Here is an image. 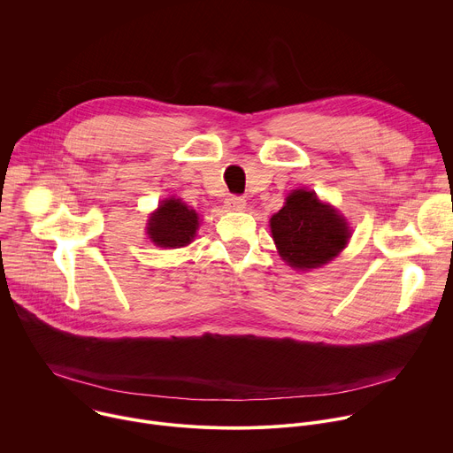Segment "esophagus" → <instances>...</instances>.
<instances>
[{"instance_id":"1","label":"esophagus","mask_w":453,"mask_h":453,"mask_svg":"<svg viewBox=\"0 0 453 453\" xmlns=\"http://www.w3.org/2000/svg\"><path fill=\"white\" fill-rule=\"evenodd\" d=\"M226 207L232 211H242V209H246V200L242 196H228Z\"/></svg>"}]
</instances>
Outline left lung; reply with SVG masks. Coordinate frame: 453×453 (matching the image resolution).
I'll return each instance as SVG.
<instances>
[{"label":"left lung","instance_id":"left-lung-1","mask_svg":"<svg viewBox=\"0 0 453 453\" xmlns=\"http://www.w3.org/2000/svg\"><path fill=\"white\" fill-rule=\"evenodd\" d=\"M280 257L295 269L309 271L335 258L348 244L346 219L314 191L296 189L269 219Z\"/></svg>","mask_w":453,"mask_h":453}]
</instances>
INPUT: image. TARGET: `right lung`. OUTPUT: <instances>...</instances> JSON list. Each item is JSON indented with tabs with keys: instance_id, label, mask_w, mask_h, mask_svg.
I'll use <instances>...</instances> for the list:
<instances>
[{
	"instance_id": "add662e5",
	"label": "right lung",
	"mask_w": 453,
	"mask_h": 453,
	"mask_svg": "<svg viewBox=\"0 0 453 453\" xmlns=\"http://www.w3.org/2000/svg\"><path fill=\"white\" fill-rule=\"evenodd\" d=\"M200 226L195 209L188 207L180 198L164 200L150 216L146 234L158 248H182L191 244Z\"/></svg>"
}]
</instances>
